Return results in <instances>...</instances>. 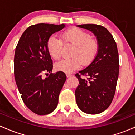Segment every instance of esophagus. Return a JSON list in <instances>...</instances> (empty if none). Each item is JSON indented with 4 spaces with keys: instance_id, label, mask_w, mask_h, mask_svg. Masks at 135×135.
<instances>
[{
    "instance_id": "obj_1",
    "label": "esophagus",
    "mask_w": 135,
    "mask_h": 135,
    "mask_svg": "<svg viewBox=\"0 0 135 135\" xmlns=\"http://www.w3.org/2000/svg\"><path fill=\"white\" fill-rule=\"evenodd\" d=\"M66 76H67V77H70L72 75L71 73H66Z\"/></svg>"
}]
</instances>
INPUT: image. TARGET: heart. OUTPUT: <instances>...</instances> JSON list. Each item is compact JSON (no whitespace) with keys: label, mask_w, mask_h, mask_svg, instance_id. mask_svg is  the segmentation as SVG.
I'll use <instances>...</instances> for the list:
<instances>
[{"label":"heart","mask_w":135,"mask_h":135,"mask_svg":"<svg viewBox=\"0 0 135 135\" xmlns=\"http://www.w3.org/2000/svg\"><path fill=\"white\" fill-rule=\"evenodd\" d=\"M61 39L52 35L47 41V50L50 55L55 60L62 56L63 43L75 45L71 58L65 59L55 64V69L65 73H71L78 69L82 64L91 63L96 57L99 50V43L96 39L92 38L89 33L78 28H73L65 31Z\"/></svg>","instance_id":"b5f03b06"}]
</instances>
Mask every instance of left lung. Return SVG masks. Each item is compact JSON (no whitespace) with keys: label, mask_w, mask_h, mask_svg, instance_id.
Here are the masks:
<instances>
[{"label":"left lung","mask_w":135,"mask_h":135,"mask_svg":"<svg viewBox=\"0 0 135 135\" xmlns=\"http://www.w3.org/2000/svg\"><path fill=\"white\" fill-rule=\"evenodd\" d=\"M78 27L92 31L97 36L99 50L93 62L75 74L79 85L75 90L79 108L89 114L100 113L108 108L116 90L119 73V53L115 41L105 27L96 24Z\"/></svg>","instance_id":"1"}]
</instances>
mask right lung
I'll return each mask as SVG.
<instances>
[{
    "label": "right lung",
    "instance_id": "add662e5",
    "mask_svg": "<svg viewBox=\"0 0 135 135\" xmlns=\"http://www.w3.org/2000/svg\"><path fill=\"white\" fill-rule=\"evenodd\" d=\"M64 27V24L31 25L22 34L15 50V78L21 98L27 108L39 115L49 114L56 108L66 80L62 71L51 73L53 62L46 46L51 35ZM43 74L46 78L42 77Z\"/></svg>",
    "mask_w": 135,
    "mask_h": 135
}]
</instances>
